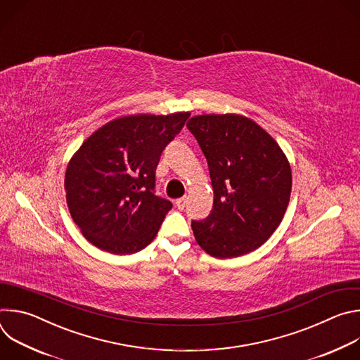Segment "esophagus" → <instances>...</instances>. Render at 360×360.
I'll return each mask as SVG.
<instances>
[{"instance_id":"1","label":"esophagus","mask_w":360,"mask_h":360,"mask_svg":"<svg viewBox=\"0 0 360 360\" xmlns=\"http://www.w3.org/2000/svg\"><path fill=\"white\" fill-rule=\"evenodd\" d=\"M186 202H188V198L186 196H182V198H179V199H176V207H178V210H185V207H186Z\"/></svg>"}]
</instances>
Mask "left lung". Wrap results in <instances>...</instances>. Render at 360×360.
<instances>
[{"mask_svg":"<svg viewBox=\"0 0 360 360\" xmlns=\"http://www.w3.org/2000/svg\"><path fill=\"white\" fill-rule=\"evenodd\" d=\"M208 161L214 207L192 221L199 246L228 259L258 249L286 212L290 165L278 142L252 120L236 115H198L186 124Z\"/></svg>","mask_w":360,"mask_h":360,"instance_id":"8db88e82","label":"left lung"}]
</instances>
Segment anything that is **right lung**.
Returning <instances> with one entry per match:
<instances>
[{
  "instance_id": "right-lung-1",
  "label": "right lung",
  "mask_w": 360,
  "mask_h": 360,
  "mask_svg": "<svg viewBox=\"0 0 360 360\" xmlns=\"http://www.w3.org/2000/svg\"><path fill=\"white\" fill-rule=\"evenodd\" d=\"M189 115L122 117L96 129L75 152L65 172L67 203L92 245L131 255L157 236L172 203L155 195V169Z\"/></svg>"
}]
</instances>
